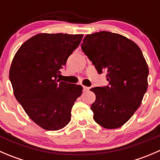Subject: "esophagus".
<instances>
[{"mask_svg": "<svg viewBox=\"0 0 160 160\" xmlns=\"http://www.w3.org/2000/svg\"><path fill=\"white\" fill-rule=\"evenodd\" d=\"M83 89L84 91H88V90H90V88H88V87H86V86H83Z\"/></svg>", "mask_w": 160, "mask_h": 160, "instance_id": "obj_1", "label": "esophagus"}]
</instances>
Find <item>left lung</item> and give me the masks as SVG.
I'll return each instance as SVG.
<instances>
[{"mask_svg": "<svg viewBox=\"0 0 160 160\" xmlns=\"http://www.w3.org/2000/svg\"><path fill=\"white\" fill-rule=\"evenodd\" d=\"M82 51L99 73L105 71L109 85L90 90L96 96L91 104L95 122L108 129L122 127L141 105L148 88L149 68L138 45L110 32L87 35Z\"/></svg>", "mask_w": 160, "mask_h": 160, "instance_id": "1", "label": "left lung"}]
</instances>
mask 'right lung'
<instances>
[{
	"label": "right lung",
	"mask_w": 160,
	"mask_h": 160,
	"mask_svg": "<svg viewBox=\"0 0 160 160\" xmlns=\"http://www.w3.org/2000/svg\"><path fill=\"white\" fill-rule=\"evenodd\" d=\"M83 35L39 33L23 43L13 58L9 78L15 98L35 124L48 131L64 128L82 94L81 85L57 79Z\"/></svg>",
	"instance_id": "add662e5"
}]
</instances>
